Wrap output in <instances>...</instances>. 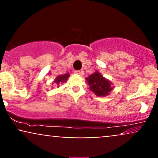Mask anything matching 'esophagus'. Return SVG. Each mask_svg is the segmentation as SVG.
Here are the masks:
<instances>
[{
	"label": "esophagus",
	"instance_id": "obj_1",
	"mask_svg": "<svg viewBox=\"0 0 158 158\" xmlns=\"http://www.w3.org/2000/svg\"><path fill=\"white\" fill-rule=\"evenodd\" d=\"M75 73H77L79 76H83V75H84V71H83V70H76Z\"/></svg>",
	"mask_w": 158,
	"mask_h": 158
}]
</instances>
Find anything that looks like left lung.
I'll return each instance as SVG.
<instances>
[{"mask_svg": "<svg viewBox=\"0 0 158 158\" xmlns=\"http://www.w3.org/2000/svg\"><path fill=\"white\" fill-rule=\"evenodd\" d=\"M89 89L98 97H106L113 90L111 82L103 77L100 73L96 71L86 78Z\"/></svg>", "mask_w": 158, "mask_h": 158, "instance_id": "obj_1", "label": "left lung"}]
</instances>
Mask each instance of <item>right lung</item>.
Masks as SVG:
<instances>
[{
	"label": "right lung",
	"mask_w": 158,
	"mask_h": 158,
	"mask_svg": "<svg viewBox=\"0 0 158 158\" xmlns=\"http://www.w3.org/2000/svg\"><path fill=\"white\" fill-rule=\"evenodd\" d=\"M69 76H70L69 75V73H65V74H64V75L58 76V77L56 78L55 80H54V83L59 86L61 83L64 82V81H66L67 80H68Z\"/></svg>",
	"instance_id": "right-lung-1"
}]
</instances>
